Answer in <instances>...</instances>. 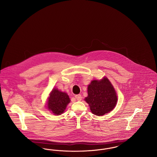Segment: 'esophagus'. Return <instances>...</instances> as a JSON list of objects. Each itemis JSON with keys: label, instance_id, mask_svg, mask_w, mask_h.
Instances as JSON below:
<instances>
[{"label": "esophagus", "instance_id": "34e87169", "mask_svg": "<svg viewBox=\"0 0 157 157\" xmlns=\"http://www.w3.org/2000/svg\"><path fill=\"white\" fill-rule=\"evenodd\" d=\"M75 99H77V100H78V101H80L82 100V96L80 94H77V95H75Z\"/></svg>", "mask_w": 157, "mask_h": 157}]
</instances>
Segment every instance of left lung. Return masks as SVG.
Returning <instances> with one entry per match:
<instances>
[{"label":"left lung","mask_w":157,"mask_h":157,"mask_svg":"<svg viewBox=\"0 0 157 157\" xmlns=\"http://www.w3.org/2000/svg\"><path fill=\"white\" fill-rule=\"evenodd\" d=\"M88 96L85 101L91 112L96 116H103L112 111L116 105L117 97L115 90L107 77L91 81L87 87Z\"/></svg>","instance_id":"1"}]
</instances>
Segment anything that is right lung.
Wrapping results in <instances>:
<instances>
[{
	"instance_id": "obj_1",
	"label": "right lung",
	"mask_w": 157,
	"mask_h": 157,
	"mask_svg": "<svg viewBox=\"0 0 157 157\" xmlns=\"http://www.w3.org/2000/svg\"><path fill=\"white\" fill-rule=\"evenodd\" d=\"M70 102V99L66 93L54 88L48 98L47 107L55 115H60L64 113L67 105Z\"/></svg>"
}]
</instances>
